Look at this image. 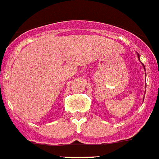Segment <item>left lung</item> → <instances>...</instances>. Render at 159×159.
<instances>
[{
  "instance_id": "8db88e82",
  "label": "left lung",
  "mask_w": 159,
  "mask_h": 159,
  "mask_svg": "<svg viewBox=\"0 0 159 159\" xmlns=\"http://www.w3.org/2000/svg\"><path fill=\"white\" fill-rule=\"evenodd\" d=\"M138 57H139V55H138Z\"/></svg>"
}]
</instances>
